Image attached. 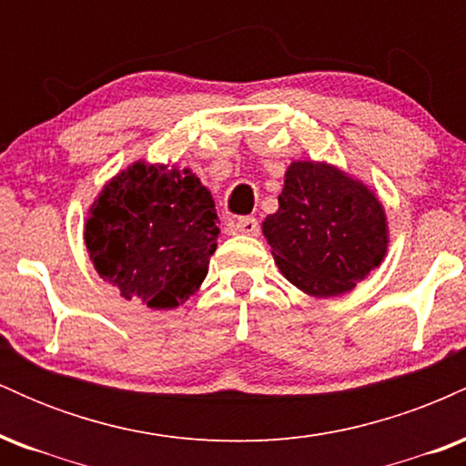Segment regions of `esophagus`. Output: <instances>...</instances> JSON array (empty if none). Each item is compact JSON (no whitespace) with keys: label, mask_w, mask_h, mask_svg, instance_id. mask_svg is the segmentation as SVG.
Returning <instances> with one entry per match:
<instances>
[{"label":"esophagus","mask_w":466,"mask_h":466,"mask_svg":"<svg viewBox=\"0 0 466 466\" xmlns=\"http://www.w3.org/2000/svg\"><path fill=\"white\" fill-rule=\"evenodd\" d=\"M234 229L240 234H248V237H256L260 232V226L254 217H240L234 221Z\"/></svg>","instance_id":"obj_1"}]
</instances>
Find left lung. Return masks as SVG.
Segmentation results:
<instances>
[{"label": "left lung", "mask_w": 466, "mask_h": 466, "mask_svg": "<svg viewBox=\"0 0 466 466\" xmlns=\"http://www.w3.org/2000/svg\"><path fill=\"white\" fill-rule=\"evenodd\" d=\"M276 265L309 296L350 291L388 249V223L377 195L324 162L287 168L278 212L263 221Z\"/></svg>", "instance_id": "8db88e82"}]
</instances>
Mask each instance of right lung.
I'll list each match as a JSON object with an SVG mask.
<instances>
[{
	"label": "right lung",
	"mask_w": 466,
	"mask_h": 466,
	"mask_svg": "<svg viewBox=\"0 0 466 466\" xmlns=\"http://www.w3.org/2000/svg\"><path fill=\"white\" fill-rule=\"evenodd\" d=\"M218 217L210 190L188 168L136 162L94 201L85 245L100 278L127 300L175 309L208 274Z\"/></svg>",
	"instance_id": "1"
}]
</instances>
